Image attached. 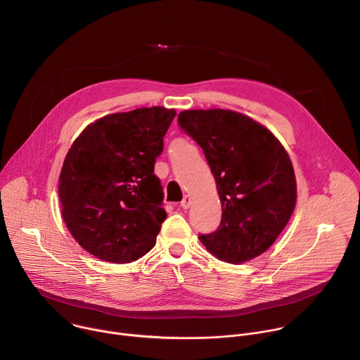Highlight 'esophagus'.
<instances>
[{
  "mask_svg": "<svg viewBox=\"0 0 360 360\" xmlns=\"http://www.w3.org/2000/svg\"><path fill=\"white\" fill-rule=\"evenodd\" d=\"M191 205H192V198H191L189 195H185V196H184V200L181 202V206H182L184 209H188Z\"/></svg>",
  "mask_w": 360,
  "mask_h": 360,
  "instance_id": "obj_1",
  "label": "esophagus"
}]
</instances>
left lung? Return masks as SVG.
<instances>
[{
  "mask_svg": "<svg viewBox=\"0 0 360 360\" xmlns=\"http://www.w3.org/2000/svg\"><path fill=\"white\" fill-rule=\"evenodd\" d=\"M178 123L202 147L221 203L219 227L199 240L226 263L259 257L295 209L297 181L288 153L267 127L233 110H184Z\"/></svg>",
  "mask_w": 360,
  "mask_h": 360,
  "instance_id": "obj_1",
  "label": "left lung"
}]
</instances>
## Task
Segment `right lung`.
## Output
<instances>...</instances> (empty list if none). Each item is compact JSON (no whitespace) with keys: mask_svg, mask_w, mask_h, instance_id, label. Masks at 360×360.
<instances>
[{"mask_svg":"<svg viewBox=\"0 0 360 360\" xmlns=\"http://www.w3.org/2000/svg\"><path fill=\"white\" fill-rule=\"evenodd\" d=\"M175 114L161 105L108 114L73 141L59 175L60 212L91 256L124 264L155 246L167 212L154 165Z\"/></svg>","mask_w":360,"mask_h":360,"instance_id":"add662e5","label":"right lung"}]
</instances>
